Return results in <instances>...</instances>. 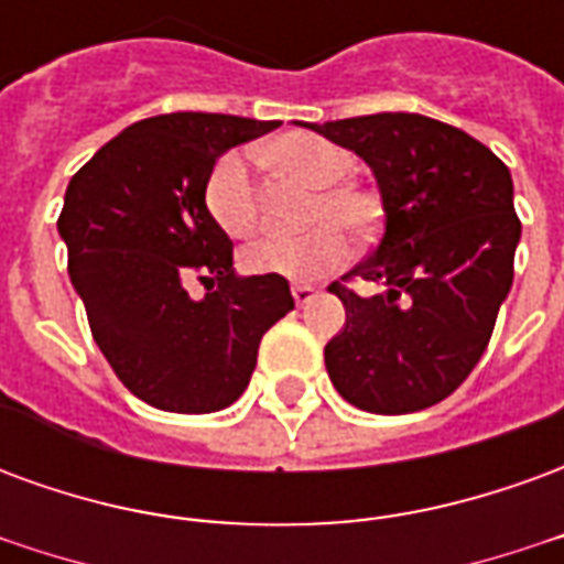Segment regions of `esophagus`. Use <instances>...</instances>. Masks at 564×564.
<instances>
[{"label":"esophagus","instance_id":"34e87169","mask_svg":"<svg viewBox=\"0 0 564 564\" xmlns=\"http://www.w3.org/2000/svg\"><path fill=\"white\" fill-rule=\"evenodd\" d=\"M317 286H311V283H293V299L295 305H307V302H314L317 299Z\"/></svg>","mask_w":564,"mask_h":564}]
</instances>
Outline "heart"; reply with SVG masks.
<instances>
[{"label":"heart","instance_id":"1","mask_svg":"<svg viewBox=\"0 0 564 564\" xmlns=\"http://www.w3.org/2000/svg\"><path fill=\"white\" fill-rule=\"evenodd\" d=\"M265 160L274 174L314 189L305 208V226L319 229L302 238H262L241 253V269L247 274H281L290 281H311L332 269H341L350 259V241L335 223L347 226L350 232H366L375 217L371 196L362 186L347 181L356 169L354 153L323 135L290 132L271 141ZM202 196L208 217L226 235L250 238L257 232V186L245 153H223L210 165Z\"/></svg>","mask_w":564,"mask_h":564}]
</instances>
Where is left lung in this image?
<instances>
[{
	"mask_svg": "<svg viewBox=\"0 0 564 564\" xmlns=\"http://www.w3.org/2000/svg\"><path fill=\"white\" fill-rule=\"evenodd\" d=\"M368 162L383 202L375 253L335 281L347 323L326 344L335 390L368 414L444 402L480 362L513 283L520 217L505 162L468 132L423 115L305 123Z\"/></svg>",
	"mask_w": 564,
	"mask_h": 564,
	"instance_id": "obj_1",
	"label": "left lung"
}]
</instances>
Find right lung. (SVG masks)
I'll return each instance as SVG.
<instances>
[{
	"mask_svg": "<svg viewBox=\"0 0 564 564\" xmlns=\"http://www.w3.org/2000/svg\"><path fill=\"white\" fill-rule=\"evenodd\" d=\"M278 120L148 117L68 181L56 220L99 350L132 395L172 414L223 411L247 390L262 335L295 307L281 274L238 278L205 210V177ZM206 283L205 300L185 293Z\"/></svg>",
	"mask_w": 564,
	"mask_h": 564,
	"instance_id": "add662e5",
	"label": "right lung"
}]
</instances>
